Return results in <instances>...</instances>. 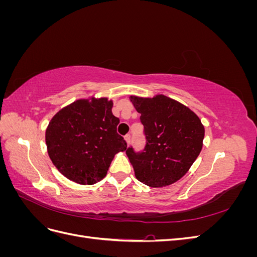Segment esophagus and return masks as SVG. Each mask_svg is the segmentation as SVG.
Returning <instances> with one entry per match:
<instances>
[{
  "label": "esophagus",
  "instance_id": "esophagus-1",
  "mask_svg": "<svg viewBox=\"0 0 257 257\" xmlns=\"http://www.w3.org/2000/svg\"><path fill=\"white\" fill-rule=\"evenodd\" d=\"M124 139H125L126 144H127V145H130V143H131V134H127V135L124 136Z\"/></svg>",
  "mask_w": 257,
  "mask_h": 257
}]
</instances>
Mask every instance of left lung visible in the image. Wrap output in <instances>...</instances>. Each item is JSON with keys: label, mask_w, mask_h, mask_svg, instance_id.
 <instances>
[{"label": "left lung", "mask_w": 257, "mask_h": 257, "mask_svg": "<svg viewBox=\"0 0 257 257\" xmlns=\"http://www.w3.org/2000/svg\"><path fill=\"white\" fill-rule=\"evenodd\" d=\"M130 99L142 114L147 139L144 151L126 150L137 180L151 188L180 180L203 148L205 127L200 119L189 107L163 94L131 95Z\"/></svg>", "instance_id": "1"}]
</instances>
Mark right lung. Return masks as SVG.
<instances>
[{
	"instance_id": "right-lung-1",
	"label": "right lung",
	"mask_w": 257,
	"mask_h": 257,
	"mask_svg": "<svg viewBox=\"0 0 257 257\" xmlns=\"http://www.w3.org/2000/svg\"><path fill=\"white\" fill-rule=\"evenodd\" d=\"M112 105L107 97L77 99L50 120L45 136L48 155L69 180L82 185L100 181L114 155L126 150Z\"/></svg>"
}]
</instances>
